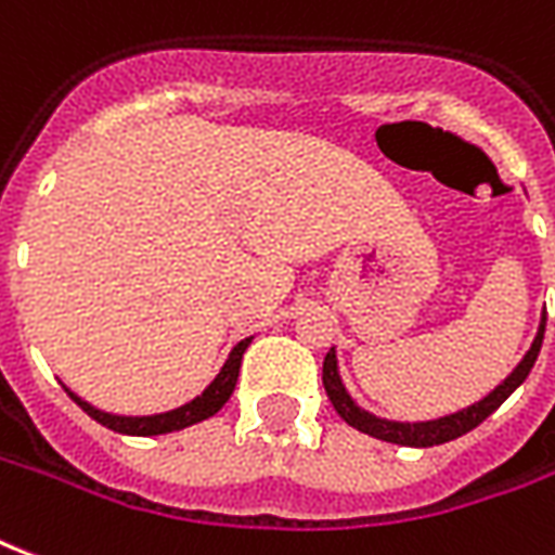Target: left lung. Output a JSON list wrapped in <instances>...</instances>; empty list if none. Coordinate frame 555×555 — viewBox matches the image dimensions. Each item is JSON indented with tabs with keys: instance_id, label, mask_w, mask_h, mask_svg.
I'll return each mask as SVG.
<instances>
[{
	"instance_id": "obj_1",
	"label": "left lung",
	"mask_w": 555,
	"mask_h": 555,
	"mask_svg": "<svg viewBox=\"0 0 555 555\" xmlns=\"http://www.w3.org/2000/svg\"><path fill=\"white\" fill-rule=\"evenodd\" d=\"M544 326H547V311L541 314L539 332H535V338L529 344V350L524 352V359L515 364V371L508 373L506 379L500 382L494 391H488L482 400H476V403L465 405V409H459V412L453 414H444V417L412 421V424H409V421H388V417H379V414L361 409V405L350 397V391H347L344 379H340L338 352H335V347H332V350L326 352V359H323V388L330 393L335 412H338L352 429H359V433L373 435V438H379V441H388V444L400 447L447 444V441L462 438L465 433L476 429V426L486 421L488 414H494L500 405L506 403L515 388L524 385V379H527L529 371H532V364L539 359L541 340H544Z\"/></svg>"
}]
</instances>
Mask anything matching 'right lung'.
I'll return each mask as SVG.
<instances>
[{
	"mask_svg": "<svg viewBox=\"0 0 555 555\" xmlns=\"http://www.w3.org/2000/svg\"><path fill=\"white\" fill-rule=\"evenodd\" d=\"M253 344V338H244L237 340L235 347L229 350L225 356L223 367L217 373L215 379L208 382L203 388V393H196L194 400H188V403L176 405L170 412H158V414H111V412H102L96 409L93 403L88 400H81L79 393L69 391L67 385H64V391L76 400V403L85 409V412L96 421V424L108 426L114 433H122V435H143V438H150V435H167V433H176V429H184V426H194L205 417H211L217 414L220 409L225 405V400L232 397L237 385V373H241V359H244L246 347Z\"/></svg>",
	"mask_w": 555,
	"mask_h": 555,
	"instance_id": "obj_1",
	"label": "right lung"
}]
</instances>
